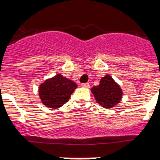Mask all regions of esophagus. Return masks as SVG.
Returning <instances> with one entry per match:
<instances>
[{
	"label": "esophagus",
	"mask_w": 160,
	"mask_h": 160,
	"mask_svg": "<svg viewBox=\"0 0 160 160\" xmlns=\"http://www.w3.org/2000/svg\"><path fill=\"white\" fill-rule=\"evenodd\" d=\"M81 87H85V88H89V87H90V85H89V83H84L81 84Z\"/></svg>",
	"instance_id": "obj_1"
}]
</instances>
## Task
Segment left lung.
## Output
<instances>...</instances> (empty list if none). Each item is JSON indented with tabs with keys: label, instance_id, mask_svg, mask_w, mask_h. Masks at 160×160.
<instances>
[{
	"label": "left lung",
	"instance_id": "1",
	"mask_svg": "<svg viewBox=\"0 0 160 160\" xmlns=\"http://www.w3.org/2000/svg\"><path fill=\"white\" fill-rule=\"evenodd\" d=\"M98 104L105 109H111L118 105L122 98V89L120 85L109 74L101 78L99 85L91 89Z\"/></svg>",
	"mask_w": 160,
	"mask_h": 160
}]
</instances>
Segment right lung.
I'll return each mask as SVG.
<instances>
[{"label": "right lung", "instance_id": "right-lung-1", "mask_svg": "<svg viewBox=\"0 0 160 160\" xmlns=\"http://www.w3.org/2000/svg\"><path fill=\"white\" fill-rule=\"evenodd\" d=\"M77 84L61 73L45 80L38 87L40 100L46 107L57 109L69 100Z\"/></svg>", "mask_w": 160, "mask_h": 160}]
</instances>
